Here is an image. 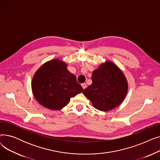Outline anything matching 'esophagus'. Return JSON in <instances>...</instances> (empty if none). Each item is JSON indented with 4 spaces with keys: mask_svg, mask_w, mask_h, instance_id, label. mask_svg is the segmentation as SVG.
Listing matches in <instances>:
<instances>
[{
    "mask_svg": "<svg viewBox=\"0 0 160 160\" xmlns=\"http://www.w3.org/2000/svg\"><path fill=\"white\" fill-rule=\"evenodd\" d=\"M82 87L83 88V89H85L87 88L86 83H82Z\"/></svg>",
    "mask_w": 160,
    "mask_h": 160,
    "instance_id": "1",
    "label": "esophagus"
}]
</instances>
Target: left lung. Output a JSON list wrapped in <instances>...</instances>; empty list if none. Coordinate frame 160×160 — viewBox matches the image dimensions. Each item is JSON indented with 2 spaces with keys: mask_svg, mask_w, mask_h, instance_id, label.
Instances as JSON below:
<instances>
[{
  "mask_svg": "<svg viewBox=\"0 0 160 160\" xmlns=\"http://www.w3.org/2000/svg\"><path fill=\"white\" fill-rule=\"evenodd\" d=\"M92 84L83 93L93 107L107 112L118 107L124 100L128 90V83L119 67L111 61H106L93 71Z\"/></svg>",
  "mask_w": 160,
  "mask_h": 160,
  "instance_id": "left-lung-1",
  "label": "left lung"
}]
</instances>
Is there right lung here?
Returning <instances> with one entry per match:
<instances>
[{"mask_svg":"<svg viewBox=\"0 0 160 160\" xmlns=\"http://www.w3.org/2000/svg\"><path fill=\"white\" fill-rule=\"evenodd\" d=\"M31 87L37 102L51 110H62L71 98L83 91L76 76L67 69V63L58 58L39 67L33 74Z\"/></svg>","mask_w":160,"mask_h":160,"instance_id":"right-lung-1","label":"right lung"}]
</instances>
